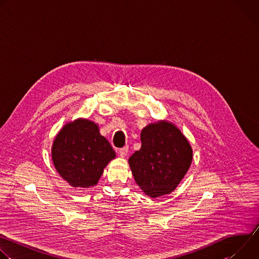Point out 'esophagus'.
Listing matches in <instances>:
<instances>
[{
  "label": "esophagus",
  "instance_id": "34e87169",
  "mask_svg": "<svg viewBox=\"0 0 259 259\" xmlns=\"http://www.w3.org/2000/svg\"><path fill=\"white\" fill-rule=\"evenodd\" d=\"M128 151H129V147L128 146H124L122 147V149L119 150V155L122 157V158H125L128 154Z\"/></svg>",
  "mask_w": 259,
  "mask_h": 259
}]
</instances>
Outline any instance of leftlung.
I'll return each instance as SVG.
<instances>
[{"label": "left lung", "instance_id": "left-lung-1", "mask_svg": "<svg viewBox=\"0 0 259 259\" xmlns=\"http://www.w3.org/2000/svg\"><path fill=\"white\" fill-rule=\"evenodd\" d=\"M141 147L129 158L136 183L152 198L172 193L193 160L190 142L172 123L159 121L144 127Z\"/></svg>", "mask_w": 259, "mask_h": 259}]
</instances>
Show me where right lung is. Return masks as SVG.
I'll return each instance as SVG.
<instances>
[{
	"mask_svg": "<svg viewBox=\"0 0 259 259\" xmlns=\"http://www.w3.org/2000/svg\"><path fill=\"white\" fill-rule=\"evenodd\" d=\"M116 158L112 145L89 120L67 123L52 145V161L59 175L73 188L97 184L105 166Z\"/></svg>",
	"mask_w": 259,
	"mask_h": 259,
	"instance_id": "1",
	"label": "right lung"
}]
</instances>
